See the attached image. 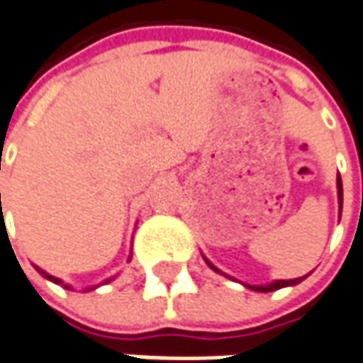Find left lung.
I'll use <instances>...</instances> for the list:
<instances>
[{
	"instance_id": "1",
	"label": "left lung",
	"mask_w": 363,
	"mask_h": 363,
	"mask_svg": "<svg viewBox=\"0 0 363 363\" xmlns=\"http://www.w3.org/2000/svg\"><path fill=\"white\" fill-rule=\"evenodd\" d=\"M336 184H337V202H340V213H342V201H344V194H342V179H340V174H337ZM204 260H206V258H204ZM206 264L211 266L214 272H220L213 262H208V260H206ZM220 274H223V272H220ZM306 276H302V278H294V280H274V282H270V284H262V286H252V284H244V286H246V288H250V290H254V292H274V290H280V288H286V286L300 284ZM228 278H230V276H228Z\"/></svg>"
}]
</instances>
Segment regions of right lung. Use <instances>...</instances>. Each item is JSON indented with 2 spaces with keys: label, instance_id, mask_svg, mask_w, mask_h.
<instances>
[{
  "label": "right lung",
  "instance_id": "1",
  "mask_svg": "<svg viewBox=\"0 0 363 363\" xmlns=\"http://www.w3.org/2000/svg\"><path fill=\"white\" fill-rule=\"evenodd\" d=\"M129 260H130V256H129ZM35 270H37V272H39V274L43 276V278H47V280H49V282H53V284H61V286H63V288H67V290H73V286L65 284V282H63V280H61V278H55V276L47 274L45 270H41V268H39V266H35ZM111 280H113V278H109V280H105V282H103V284H107V282H111ZM95 288H99V286H89V288H85V292H89V290H95Z\"/></svg>",
  "mask_w": 363,
  "mask_h": 363
}]
</instances>
